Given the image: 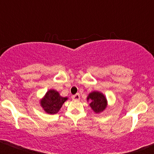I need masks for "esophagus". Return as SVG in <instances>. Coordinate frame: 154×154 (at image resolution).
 Masks as SVG:
<instances>
[{
    "mask_svg": "<svg viewBox=\"0 0 154 154\" xmlns=\"http://www.w3.org/2000/svg\"><path fill=\"white\" fill-rule=\"evenodd\" d=\"M72 99L74 100H80V95H79V94H76L75 95H73V96H72Z\"/></svg>",
    "mask_w": 154,
    "mask_h": 154,
    "instance_id": "obj_1",
    "label": "esophagus"
}]
</instances>
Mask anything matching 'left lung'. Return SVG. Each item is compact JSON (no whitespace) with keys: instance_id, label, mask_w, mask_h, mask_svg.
Here are the masks:
<instances>
[{"instance_id":"obj_1","label":"left lung","mask_w":154,"mask_h":154,"mask_svg":"<svg viewBox=\"0 0 154 154\" xmlns=\"http://www.w3.org/2000/svg\"><path fill=\"white\" fill-rule=\"evenodd\" d=\"M89 106L96 114H99L105 111L108 106V100L103 93L94 91L89 93L86 98Z\"/></svg>"}]
</instances>
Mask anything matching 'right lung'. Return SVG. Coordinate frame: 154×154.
I'll list each match as a JSON object with an SVG mask.
<instances>
[{
    "label": "right lung",
    "instance_id": "1",
    "mask_svg": "<svg viewBox=\"0 0 154 154\" xmlns=\"http://www.w3.org/2000/svg\"><path fill=\"white\" fill-rule=\"evenodd\" d=\"M68 100V97H63L59 92L54 89H49L44 96L40 99V106L48 114H56L61 109L63 104Z\"/></svg>",
    "mask_w": 154,
    "mask_h": 154
}]
</instances>
